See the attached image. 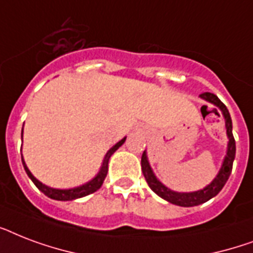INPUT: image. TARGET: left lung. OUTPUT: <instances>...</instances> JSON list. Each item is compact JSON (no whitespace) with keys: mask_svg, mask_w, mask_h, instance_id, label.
<instances>
[{"mask_svg":"<svg viewBox=\"0 0 253 253\" xmlns=\"http://www.w3.org/2000/svg\"><path fill=\"white\" fill-rule=\"evenodd\" d=\"M200 97L204 101H206V102L214 105L215 109H218L220 111V114L223 115L224 123H226V134H227L228 138L227 151H226V156H224L222 167H220L219 172L215 176V178L210 184L206 185L204 189H200V190H196V192H174L172 189H169L168 186H166L162 181L159 180L158 177L155 176L154 170H152L150 166V162H148V158H147V151H144L142 155V170L144 177H146L147 182L150 185V188L159 197H162L163 200L168 201V202L173 205H177V206H182V208L198 206V205L205 204L209 200H211L212 197H215L222 190L224 184L227 182L228 177L231 174L232 163H234V159H235V139H234V135H232V121L227 107L224 106V103L215 94H212V93L206 91V93H202Z\"/></svg>","mask_w":253,"mask_h":253,"instance_id":"left-lung-1","label":"left lung"}]
</instances>
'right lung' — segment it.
<instances>
[{"label":"right lung","instance_id":"add662e5","mask_svg":"<svg viewBox=\"0 0 253 253\" xmlns=\"http://www.w3.org/2000/svg\"><path fill=\"white\" fill-rule=\"evenodd\" d=\"M22 136H23V128H22ZM126 142V136L122 139V140H119L117 144L111 147L110 150L107 151L106 155H105V158L102 160V164H101V168H99L98 173L95 174L90 181H87L86 184H83L80 186H76V188H71V189H55V188H49L47 185H44L43 182L38 180L37 177H34V174L30 172V169L27 168L26 166L25 160H23V156H22V164L25 167V170L27 173V176L31 178L35 186H37L42 193H44L45 196L49 197V198H52V200L56 201H73L77 200V198H81V197H85L87 194H91V193L97 192L103 184V180H105V177L107 174V169H109V160H110L111 155L114 154L115 151L118 150L119 147L122 146L123 143Z\"/></svg>","mask_w":253,"mask_h":253}]
</instances>
